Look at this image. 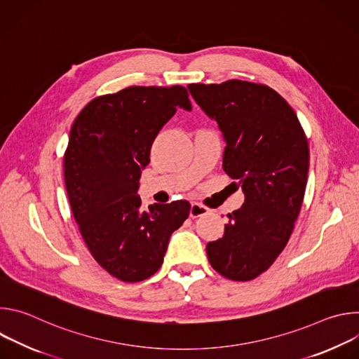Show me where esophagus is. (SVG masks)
I'll return each instance as SVG.
<instances>
[{"label": "esophagus", "instance_id": "1", "mask_svg": "<svg viewBox=\"0 0 359 359\" xmlns=\"http://www.w3.org/2000/svg\"><path fill=\"white\" fill-rule=\"evenodd\" d=\"M206 213H209L208 208H204L203 204H200V203H191V208H190V217L191 219H197V217L206 215Z\"/></svg>", "mask_w": 359, "mask_h": 359}]
</instances>
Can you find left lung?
Returning <instances> with one entry per match:
<instances>
[{
	"label": "left lung",
	"instance_id": "obj_1",
	"mask_svg": "<svg viewBox=\"0 0 359 359\" xmlns=\"http://www.w3.org/2000/svg\"><path fill=\"white\" fill-rule=\"evenodd\" d=\"M196 104L219 123L223 170L241 184L244 203L224 236L208 244L223 277L248 281L276 262L294 230L310 166L309 140L285 99L263 83L230 79L190 83Z\"/></svg>",
	"mask_w": 359,
	"mask_h": 359
}]
</instances>
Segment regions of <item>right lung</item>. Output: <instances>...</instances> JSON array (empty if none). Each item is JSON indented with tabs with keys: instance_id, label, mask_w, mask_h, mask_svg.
I'll return each instance as SVG.
<instances>
[{
	"instance_id": "add662e5",
	"label": "right lung",
	"mask_w": 359,
	"mask_h": 359,
	"mask_svg": "<svg viewBox=\"0 0 359 359\" xmlns=\"http://www.w3.org/2000/svg\"><path fill=\"white\" fill-rule=\"evenodd\" d=\"M177 108L191 109L184 86H129L92 99L71 128L64 177L74 219L96 263L125 283L161 269L190 213L186 200L143 210L137 194L151 143Z\"/></svg>"
}]
</instances>
